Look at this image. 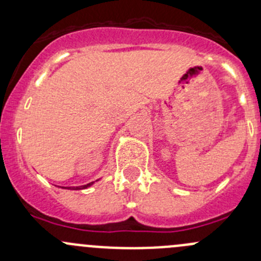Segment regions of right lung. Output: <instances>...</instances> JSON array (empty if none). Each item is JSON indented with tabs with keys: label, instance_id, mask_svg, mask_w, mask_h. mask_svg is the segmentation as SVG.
Returning a JSON list of instances; mask_svg holds the SVG:
<instances>
[{
	"label": "right lung",
	"instance_id": "right-lung-1",
	"mask_svg": "<svg viewBox=\"0 0 261 261\" xmlns=\"http://www.w3.org/2000/svg\"><path fill=\"white\" fill-rule=\"evenodd\" d=\"M93 184H94V181H91V183L84 184V186H80V187H64V188H65V189H72V191H80V189H86V188H88V187L93 186Z\"/></svg>",
	"mask_w": 261,
	"mask_h": 261
}]
</instances>
